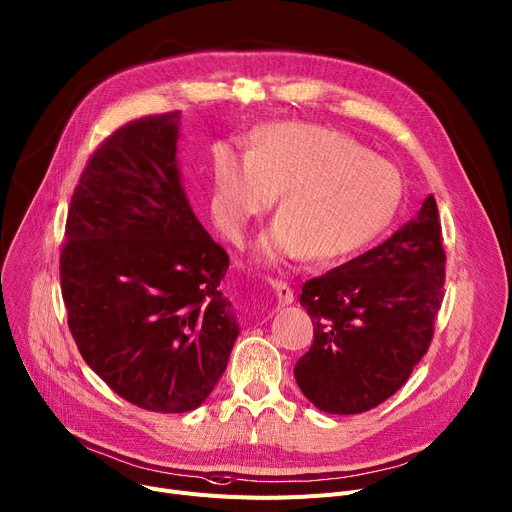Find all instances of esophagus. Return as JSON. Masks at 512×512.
Returning <instances> with one entry per match:
<instances>
[{
    "label": "esophagus",
    "mask_w": 512,
    "mask_h": 512,
    "mask_svg": "<svg viewBox=\"0 0 512 512\" xmlns=\"http://www.w3.org/2000/svg\"><path fill=\"white\" fill-rule=\"evenodd\" d=\"M271 288H273V294H275L277 304H280V306H288V304L294 302V290L290 288L288 282L271 280Z\"/></svg>",
    "instance_id": "obj_1"
}]
</instances>
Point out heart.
<instances>
[{"label": "heart", "mask_w": 512, "mask_h": 512, "mask_svg": "<svg viewBox=\"0 0 512 512\" xmlns=\"http://www.w3.org/2000/svg\"><path fill=\"white\" fill-rule=\"evenodd\" d=\"M275 196H282L280 220L259 241L257 257L273 265L304 253L333 263L365 249L390 224L402 181L353 138L312 124L263 128L245 157L216 149L210 210L228 239L241 241Z\"/></svg>", "instance_id": "heart-1"}]
</instances>
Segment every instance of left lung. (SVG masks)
Masks as SVG:
<instances>
[{"label":"left lung","instance_id":"1","mask_svg":"<svg viewBox=\"0 0 512 512\" xmlns=\"http://www.w3.org/2000/svg\"><path fill=\"white\" fill-rule=\"evenodd\" d=\"M443 284L441 222L429 196L388 241L302 286L314 327L294 367L302 394L331 414H359L396 394L431 345Z\"/></svg>","mask_w":512,"mask_h":512}]
</instances>
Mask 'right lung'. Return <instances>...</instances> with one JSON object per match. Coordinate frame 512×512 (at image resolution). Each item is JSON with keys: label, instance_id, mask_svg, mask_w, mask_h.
<instances>
[{"label": "right lung", "instance_id": "right-lung-1", "mask_svg": "<svg viewBox=\"0 0 512 512\" xmlns=\"http://www.w3.org/2000/svg\"><path fill=\"white\" fill-rule=\"evenodd\" d=\"M177 138L179 112L108 136L79 177L61 249L81 357L118 396L165 414L210 396L239 337L220 292L228 255L185 198Z\"/></svg>", "mask_w": 512, "mask_h": 512}]
</instances>
